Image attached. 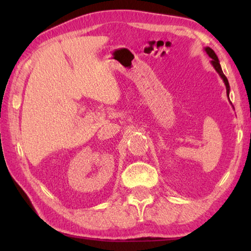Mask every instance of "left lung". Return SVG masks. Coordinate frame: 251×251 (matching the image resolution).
I'll use <instances>...</instances> for the list:
<instances>
[{
    "label": "left lung",
    "instance_id": "1",
    "mask_svg": "<svg viewBox=\"0 0 251 251\" xmlns=\"http://www.w3.org/2000/svg\"><path fill=\"white\" fill-rule=\"evenodd\" d=\"M205 50L206 53L208 54V56H209L212 61H211V64L212 66L215 67V70L217 71V73L220 75V77L223 78L225 85H226V90H227V95L229 97V91H230V87H229V83H228V79L226 76H225V74L223 73V70H222V66H220L219 64V59L217 57V55H216V53L212 50L210 48H205Z\"/></svg>",
    "mask_w": 251,
    "mask_h": 251
}]
</instances>
